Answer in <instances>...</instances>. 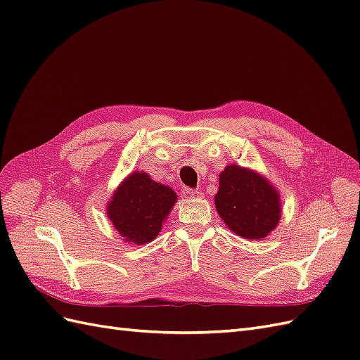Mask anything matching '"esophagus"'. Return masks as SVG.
<instances>
[{"label":"esophagus","instance_id":"34e87169","mask_svg":"<svg viewBox=\"0 0 360 360\" xmlns=\"http://www.w3.org/2000/svg\"><path fill=\"white\" fill-rule=\"evenodd\" d=\"M181 193H183L186 198H200V197H201V192L189 189V188H184V189L181 191Z\"/></svg>","mask_w":360,"mask_h":360}]
</instances>
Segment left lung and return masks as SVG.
<instances>
[{
  "label": "left lung",
  "mask_w": 360,
  "mask_h": 360,
  "mask_svg": "<svg viewBox=\"0 0 360 360\" xmlns=\"http://www.w3.org/2000/svg\"><path fill=\"white\" fill-rule=\"evenodd\" d=\"M214 204L226 226L250 240L264 238L281 219L276 189L257 172L237 165L221 172Z\"/></svg>",
  "instance_id": "8db88e82"
}]
</instances>
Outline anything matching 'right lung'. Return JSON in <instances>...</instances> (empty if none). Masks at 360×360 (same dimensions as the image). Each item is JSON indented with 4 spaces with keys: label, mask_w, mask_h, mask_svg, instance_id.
Wrapping results in <instances>:
<instances>
[{
    "label": "right lung",
    "mask_w": 360,
    "mask_h": 360,
    "mask_svg": "<svg viewBox=\"0 0 360 360\" xmlns=\"http://www.w3.org/2000/svg\"><path fill=\"white\" fill-rule=\"evenodd\" d=\"M176 200L171 188L153 181L146 172H135L114 193L108 217L126 242L148 243L159 234Z\"/></svg>",
    "instance_id": "right-lung-1"
}]
</instances>
